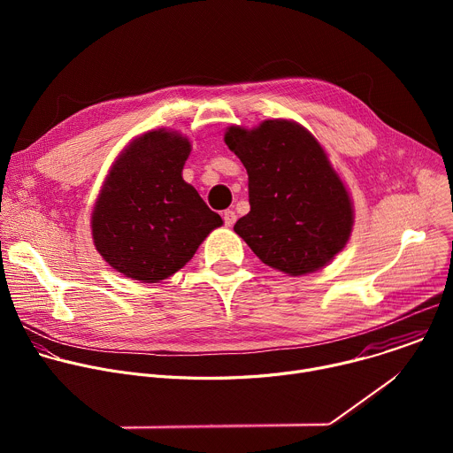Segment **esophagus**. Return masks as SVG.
<instances>
[{
  "instance_id": "34e87169",
  "label": "esophagus",
  "mask_w": 453,
  "mask_h": 453,
  "mask_svg": "<svg viewBox=\"0 0 453 453\" xmlns=\"http://www.w3.org/2000/svg\"><path fill=\"white\" fill-rule=\"evenodd\" d=\"M222 217H224V222H226V226H233V224L236 222V213H234L233 210H226Z\"/></svg>"
}]
</instances>
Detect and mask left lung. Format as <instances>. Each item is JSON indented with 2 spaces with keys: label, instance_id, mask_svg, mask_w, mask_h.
I'll list each match as a JSON object with an SVG mask.
<instances>
[{
  "label": "left lung",
  "instance_id": "1",
  "mask_svg": "<svg viewBox=\"0 0 453 453\" xmlns=\"http://www.w3.org/2000/svg\"><path fill=\"white\" fill-rule=\"evenodd\" d=\"M226 145L249 175L250 211L234 224L264 264L290 276L325 267L346 245L353 210L317 140L294 121L231 127Z\"/></svg>",
  "mask_w": 453,
  "mask_h": 453
}]
</instances>
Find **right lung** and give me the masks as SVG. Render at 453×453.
Wrapping results in <instances>:
<instances>
[{
	"instance_id": "add662e5",
	"label": "right lung",
	"mask_w": 453,
	"mask_h": 453,
	"mask_svg": "<svg viewBox=\"0 0 453 453\" xmlns=\"http://www.w3.org/2000/svg\"><path fill=\"white\" fill-rule=\"evenodd\" d=\"M189 142L168 131L138 138L112 166L93 211V240L104 260L143 283L182 269L215 227L197 189L182 180Z\"/></svg>"
}]
</instances>
